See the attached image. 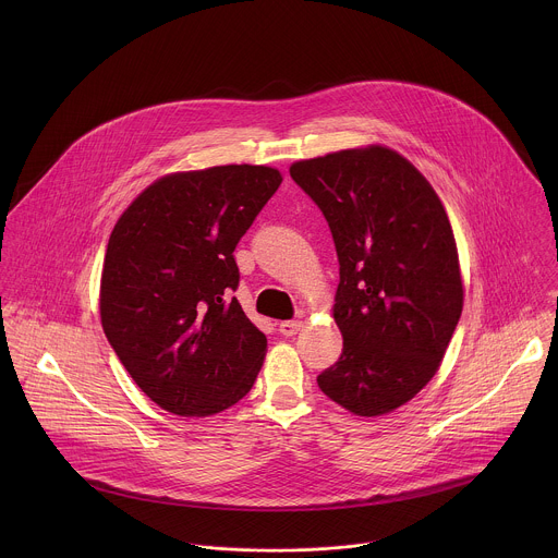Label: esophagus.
I'll list each match as a JSON object with an SVG mask.
<instances>
[{"mask_svg":"<svg viewBox=\"0 0 558 558\" xmlns=\"http://www.w3.org/2000/svg\"><path fill=\"white\" fill-rule=\"evenodd\" d=\"M301 326H303V319H286L279 324V332L286 337H292L301 330Z\"/></svg>","mask_w":558,"mask_h":558,"instance_id":"obj_1","label":"esophagus"}]
</instances>
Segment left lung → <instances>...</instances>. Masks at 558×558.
Listing matches in <instances>:
<instances>
[{"mask_svg":"<svg viewBox=\"0 0 558 558\" xmlns=\"http://www.w3.org/2000/svg\"><path fill=\"white\" fill-rule=\"evenodd\" d=\"M290 175L322 210L339 259L332 318L343 350L318 387L359 416L387 414L434 378L462 316L445 206L410 160L383 146L299 160Z\"/></svg>","mask_w":558,"mask_h":558,"instance_id":"1","label":"left lung"}]
</instances>
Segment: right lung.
<instances>
[{"instance_id":"1","label":"right lung","mask_w":558,"mask_h":558,"mask_svg":"<svg viewBox=\"0 0 558 558\" xmlns=\"http://www.w3.org/2000/svg\"><path fill=\"white\" fill-rule=\"evenodd\" d=\"M264 165L169 173L118 219L102 264V330L137 387L180 416L244 398L266 335L244 316L234 248L281 184Z\"/></svg>"}]
</instances>
